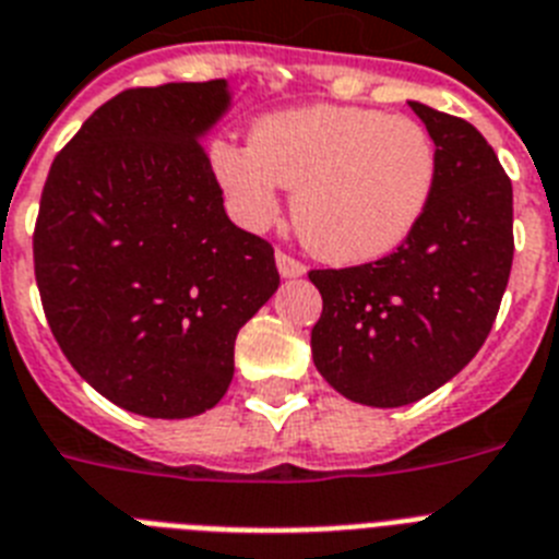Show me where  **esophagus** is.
I'll return each mask as SVG.
<instances>
[{"label": "esophagus", "instance_id": "34e87169", "mask_svg": "<svg viewBox=\"0 0 559 559\" xmlns=\"http://www.w3.org/2000/svg\"><path fill=\"white\" fill-rule=\"evenodd\" d=\"M275 266H278L281 278H301L307 272V266L301 261H295L293 255H287V252H275Z\"/></svg>", "mask_w": 559, "mask_h": 559}]
</instances>
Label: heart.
<instances>
[{
    "mask_svg": "<svg viewBox=\"0 0 559 559\" xmlns=\"http://www.w3.org/2000/svg\"><path fill=\"white\" fill-rule=\"evenodd\" d=\"M210 167L243 227L264 229L295 190L293 222L332 264H369L409 241L435 187L438 147L406 116L344 105L270 112L252 142L215 139Z\"/></svg>",
    "mask_w": 559,
    "mask_h": 559,
    "instance_id": "1",
    "label": "heart"
}]
</instances>
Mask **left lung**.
I'll use <instances>...</instances> for the list:
<instances>
[{
	"label": "left lung",
	"mask_w": 559,
	"mask_h": 559,
	"mask_svg": "<svg viewBox=\"0 0 559 559\" xmlns=\"http://www.w3.org/2000/svg\"><path fill=\"white\" fill-rule=\"evenodd\" d=\"M438 147V187L397 252L312 270L323 298L312 360L335 392L395 409L431 395L475 358L509 284L511 181L468 121L409 102Z\"/></svg>",
	"instance_id": "obj_1"
}]
</instances>
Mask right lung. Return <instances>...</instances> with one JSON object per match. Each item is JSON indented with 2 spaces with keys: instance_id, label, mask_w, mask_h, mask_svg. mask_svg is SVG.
Returning <instances> with one entry per match:
<instances>
[{
  "instance_id": "add662e5",
  "label": "right lung",
  "mask_w": 559,
  "mask_h": 559,
  "mask_svg": "<svg viewBox=\"0 0 559 559\" xmlns=\"http://www.w3.org/2000/svg\"><path fill=\"white\" fill-rule=\"evenodd\" d=\"M227 79L124 91L56 156L33 264L56 341L84 381L144 417L213 409L243 323L278 289L264 238L224 213L201 142Z\"/></svg>"
}]
</instances>
